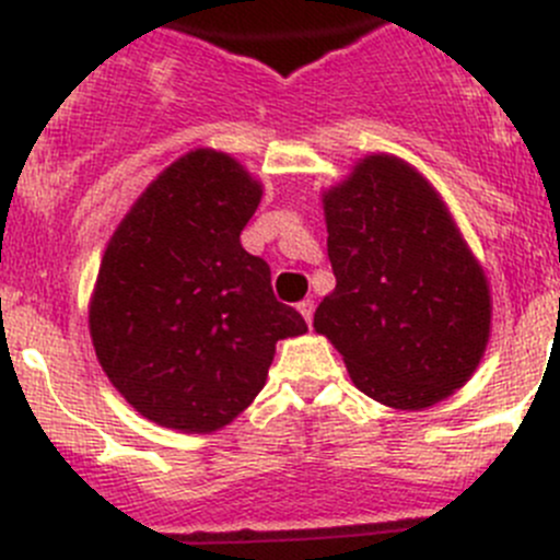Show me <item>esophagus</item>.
I'll return each instance as SVG.
<instances>
[{"label":"esophagus","mask_w":560,"mask_h":560,"mask_svg":"<svg viewBox=\"0 0 560 560\" xmlns=\"http://www.w3.org/2000/svg\"><path fill=\"white\" fill-rule=\"evenodd\" d=\"M298 312H301L303 319H306L308 325H312V319H314V301H308V298H306V301H301V303H298Z\"/></svg>","instance_id":"esophagus-1"}]
</instances>
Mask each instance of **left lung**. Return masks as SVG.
Returning a JSON list of instances; mask_svg holds the SVG:
<instances>
[{
	"label": "left lung",
	"instance_id": "8db88e82",
	"mask_svg": "<svg viewBox=\"0 0 560 560\" xmlns=\"http://www.w3.org/2000/svg\"><path fill=\"white\" fill-rule=\"evenodd\" d=\"M336 290L316 332L369 398L425 409L453 395L485 352L490 295L447 208L420 173L369 156L325 195Z\"/></svg>",
	"mask_w": 560,
	"mask_h": 560
}]
</instances>
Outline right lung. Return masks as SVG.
Segmentation results:
<instances>
[{"label": "right lung", "instance_id": "obj_1", "mask_svg": "<svg viewBox=\"0 0 560 560\" xmlns=\"http://www.w3.org/2000/svg\"><path fill=\"white\" fill-rule=\"evenodd\" d=\"M257 180L228 154L173 162L105 248L92 341L113 387L178 431L228 425L265 387L279 338L306 319L276 301L270 265L241 246Z\"/></svg>", "mask_w": 560, "mask_h": 560}]
</instances>
